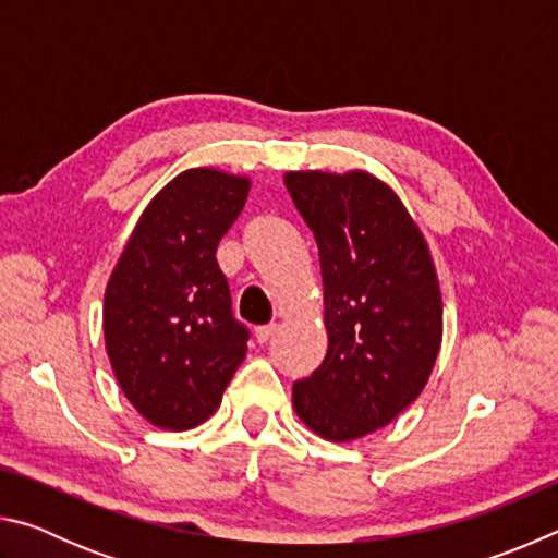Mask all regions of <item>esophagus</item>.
Masks as SVG:
<instances>
[{
  "label": "esophagus",
  "instance_id": "esophagus-1",
  "mask_svg": "<svg viewBox=\"0 0 558 558\" xmlns=\"http://www.w3.org/2000/svg\"><path fill=\"white\" fill-rule=\"evenodd\" d=\"M276 329H278L276 323H272V325H260V327H256V339H258L260 344L268 342V339L276 335Z\"/></svg>",
  "mask_w": 558,
  "mask_h": 558
}]
</instances>
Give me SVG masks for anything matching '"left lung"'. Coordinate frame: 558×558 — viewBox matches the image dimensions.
<instances>
[{
	"label": "left lung",
	"mask_w": 558,
	"mask_h": 558,
	"mask_svg": "<svg viewBox=\"0 0 558 558\" xmlns=\"http://www.w3.org/2000/svg\"><path fill=\"white\" fill-rule=\"evenodd\" d=\"M319 248L327 356L292 386L319 438L369 436L426 389L442 342L438 272L399 194L364 169L282 174Z\"/></svg>",
	"instance_id": "obj_1"
}]
</instances>
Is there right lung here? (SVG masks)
<instances>
[{"instance_id":"right-lung-1","label":"right lung","mask_w":558,"mask_h":558,"mask_svg":"<svg viewBox=\"0 0 558 558\" xmlns=\"http://www.w3.org/2000/svg\"><path fill=\"white\" fill-rule=\"evenodd\" d=\"M251 177L192 167L145 206L110 272L102 335L112 374L147 423L189 430L221 405L248 329L231 315L216 245L239 219Z\"/></svg>"}]
</instances>
